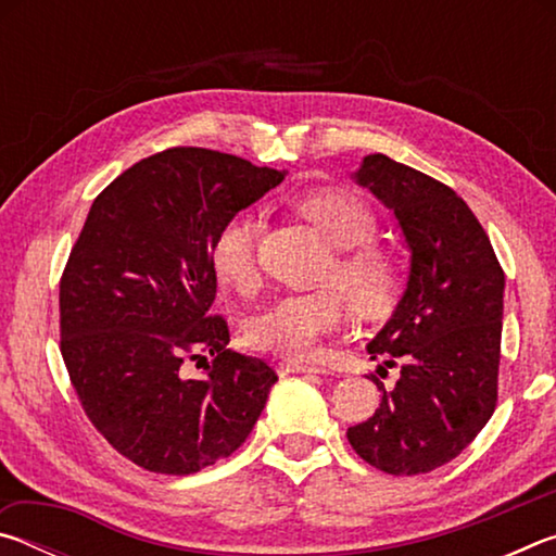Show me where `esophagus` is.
Here are the masks:
<instances>
[{
	"label": "esophagus",
	"instance_id": "obj_1",
	"mask_svg": "<svg viewBox=\"0 0 556 556\" xmlns=\"http://www.w3.org/2000/svg\"><path fill=\"white\" fill-rule=\"evenodd\" d=\"M277 372L279 375H291V372H321L318 365L312 363H301V361H279L277 363Z\"/></svg>",
	"mask_w": 556,
	"mask_h": 556
}]
</instances>
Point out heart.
<instances>
[{
    "mask_svg": "<svg viewBox=\"0 0 556 556\" xmlns=\"http://www.w3.org/2000/svg\"><path fill=\"white\" fill-rule=\"evenodd\" d=\"M291 203L338 248L321 277L328 285L271 301L244 324V341L252 351L306 357L321 338L341 331L348 301L365 318L390 314L402 289V267L392 250L372 242L380 223L361 195L343 188H314L294 195ZM257 232L260 225L250 213L232 215L215 232L211 267L223 287L240 294L257 291Z\"/></svg>",
    "mask_w": 556,
    "mask_h": 556,
    "instance_id": "1",
    "label": "heart"
}]
</instances>
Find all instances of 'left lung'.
Returning <instances> with one entry per match:
<instances>
[{
    "mask_svg": "<svg viewBox=\"0 0 556 556\" xmlns=\"http://www.w3.org/2000/svg\"><path fill=\"white\" fill-rule=\"evenodd\" d=\"M355 176L397 215L412 271L397 312L368 345L400 380L384 390L372 378L380 407L348 429V441L384 473H429L495 412L505 271L454 188L384 154L365 156Z\"/></svg>",
    "mask_w": 556,
    "mask_h": 556,
    "instance_id": "8db88e82",
    "label": "left lung"
}]
</instances>
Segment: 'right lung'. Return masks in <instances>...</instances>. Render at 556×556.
<instances>
[{"label": "right lung", "instance_id": "obj_1", "mask_svg": "<svg viewBox=\"0 0 556 556\" xmlns=\"http://www.w3.org/2000/svg\"><path fill=\"white\" fill-rule=\"evenodd\" d=\"M285 174L203 147L122 172L90 205L61 275V355L83 412L152 473L188 476L250 437L277 372L211 314V244ZM212 361L208 362L207 357ZM199 359L201 379L182 365Z\"/></svg>", "mask_w": 556, "mask_h": 556}]
</instances>
